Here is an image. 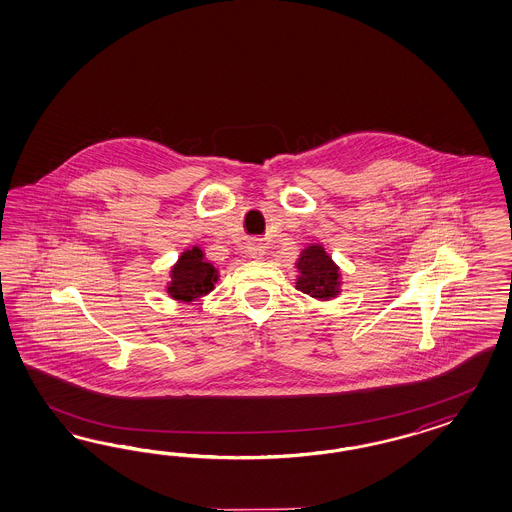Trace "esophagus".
I'll return each instance as SVG.
<instances>
[{"mask_svg": "<svg viewBox=\"0 0 512 512\" xmlns=\"http://www.w3.org/2000/svg\"><path fill=\"white\" fill-rule=\"evenodd\" d=\"M246 253L251 259H263L266 255V246H264L261 240H251L248 246H246Z\"/></svg>", "mask_w": 512, "mask_h": 512, "instance_id": "34e87169", "label": "esophagus"}]
</instances>
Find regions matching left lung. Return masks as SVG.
Segmentation results:
<instances>
[{
  "label": "left lung",
  "instance_id": "obj_1",
  "mask_svg": "<svg viewBox=\"0 0 512 512\" xmlns=\"http://www.w3.org/2000/svg\"><path fill=\"white\" fill-rule=\"evenodd\" d=\"M298 279L296 289L315 300H332L341 295V270L334 259L326 253L323 244H310L302 249L296 261Z\"/></svg>",
  "mask_w": 512,
  "mask_h": 512
}]
</instances>
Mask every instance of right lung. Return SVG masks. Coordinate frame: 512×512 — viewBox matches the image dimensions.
Listing matches in <instances>:
<instances>
[{"label":"right lung","mask_w":512,"mask_h":512,"mask_svg":"<svg viewBox=\"0 0 512 512\" xmlns=\"http://www.w3.org/2000/svg\"><path fill=\"white\" fill-rule=\"evenodd\" d=\"M217 279H219V274H217L216 266L204 261V253L201 248L193 246V248L182 251L178 261L172 264L165 289L172 300L189 304L197 298L212 293Z\"/></svg>","instance_id":"obj_1"}]
</instances>
